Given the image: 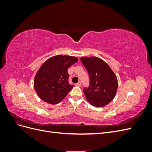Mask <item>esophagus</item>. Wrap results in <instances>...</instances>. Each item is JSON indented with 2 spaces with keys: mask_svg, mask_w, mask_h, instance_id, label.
<instances>
[{
  "mask_svg": "<svg viewBox=\"0 0 152 152\" xmlns=\"http://www.w3.org/2000/svg\"><path fill=\"white\" fill-rule=\"evenodd\" d=\"M75 86H79V87H80V86H81V82H78V83L75 84Z\"/></svg>",
  "mask_w": 152,
  "mask_h": 152,
  "instance_id": "1",
  "label": "esophagus"
}]
</instances>
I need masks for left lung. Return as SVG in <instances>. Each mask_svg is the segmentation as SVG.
Masks as SVG:
<instances>
[{
    "instance_id": "left-lung-1",
    "label": "left lung",
    "mask_w": 152,
    "mask_h": 152,
    "mask_svg": "<svg viewBox=\"0 0 152 152\" xmlns=\"http://www.w3.org/2000/svg\"><path fill=\"white\" fill-rule=\"evenodd\" d=\"M80 61L88 72L89 86L84 89L88 102L95 107L108 104L116 95L118 80L108 64L98 57H81Z\"/></svg>"
}]
</instances>
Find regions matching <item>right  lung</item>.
<instances>
[{"label": "right lung", "mask_w": 152, "mask_h": 152, "mask_svg": "<svg viewBox=\"0 0 152 152\" xmlns=\"http://www.w3.org/2000/svg\"><path fill=\"white\" fill-rule=\"evenodd\" d=\"M78 61L75 56L58 55L49 58L37 72L34 89L39 97L51 104L60 103L73 88L68 69Z\"/></svg>", "instance_id": "obj_1"}]
</instances>
